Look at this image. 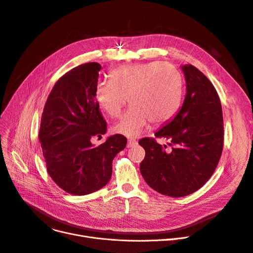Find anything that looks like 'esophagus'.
<instances>
[{
  "mask_svg": "<svg viewBox=\"0 0 253 253\" xmlns=\"http://www.w3.org/2000/svg\"><path fill=\"white\" fill-rule=\"evenodd\" d=\"M137 144V141L134 138H129L128 139V143H127V147H133Z\"/></svg>",
  "mask_w": 253,
  "mask_h": 253,
  "instance_id": "1",
  "label": "esophagus"
}]
</instances>
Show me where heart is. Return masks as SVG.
Segmentation results:
<instances>
[{"label": "heart", "instance_id": "b5f03b06", "mask_svg": "<svg viewBox=\"0 0 253 253\" xmlns=\"http://www.w3.org/2000/svg\"><path fill=\"white\" fill-rule=\"evenodd\" d=\"M184 81L170 63L149 62L119 67L110 80L99 81L93 96L109 116L118 118L126 104L132 105L114 130L126 136H137L150 122L161 125L177 114L183 96Z\"/></svg>", "mask_w": 253, "mask_h": 253}]
</instances>
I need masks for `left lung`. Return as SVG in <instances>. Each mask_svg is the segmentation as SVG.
I'll list each match as a JSON object with an SVG mask.
<instances>
[{"instance_id":"1","label":"left lung","mask_w":253,"mask_h":253,"mask_svg":"<svg viewBox=\"0 0 253 253\" xmlns=\"http://www.w3.org/2000/svg\"><path fill=\"white\" fill-rule=\"evenodd\" d=\"M186 95L173 120L156 132L169 139L170 150L155 138L144 137L140 172L149 187L161 194L181 197L201 188L213 174L224 146L220 96L212 83L196 67H182Z\"/></svg>"}]
</instances>
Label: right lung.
<instances>
[{
  "label": "right lung",
  "instance_id": "add662e5",
  "mask_svg": "<svg viewBox=\"0 0 253 253\" xmlns=\"http://www.w3.org/2000/svg\"><path fill=\"white\" fill-rule=\"evenodd\" d=\"M98 63L79 65L65 73L45 102L39 139L49 177L73 195L92 193L110 181L113 160L126 146L121 134L94 147L90 139L107 131L93 92Z\"/></svg>",
  "mask_w": 253,
  "mask_h": 253
}]
</instances>
